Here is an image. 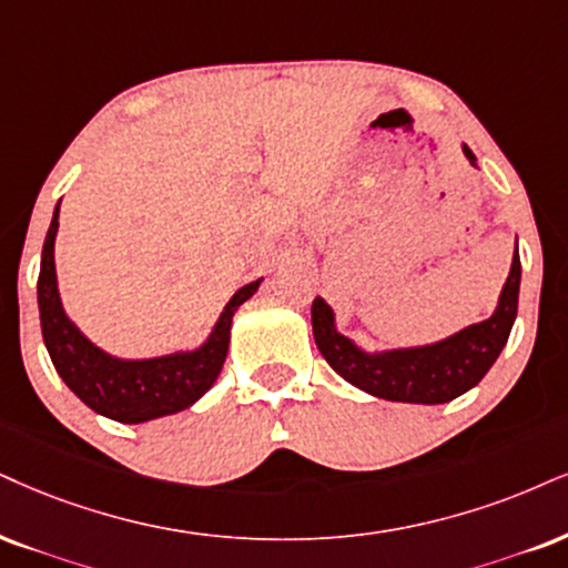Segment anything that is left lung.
I'll return each instance as SVG.
<instances>
[{
	"label": "left lung",
	"instance_id": "obj_1",
	"mask_svg": "<svg viewBox=\"0 0 568 568\" xmlns=\"http://www.w3.org/2000/svg\"><path fill=\"white\" fill-rule=\"evenodd\" d=\"M460 146H464L468 163L479 168L474 152L466 144ZM519 286L521 261L519 244H516L514 263H510L493 316L460 328L450 337L416 347L366 349L339 332L334 307L324 297L313 300L311 307L313 337H316V345L328 366L337 371L342 379L368 395L392 403H450L477 387L493 368V363L498 361L510 328H514L516 311H519Z\"/></svg>",
	"mask_w": 568,
	"mask_h": 568
}]
</instances>
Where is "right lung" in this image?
Masks as SVG:
<instances>
[{"label": "right lung", "mask_w": 568, "mask_h": 568, "mask_svg": "<svg viewBox=\"0 0 568 568\" xmlns=\"http://www.w3.org/2000/svg\"><path fill=\"white\" fill-rule=\"evenodd\" d=\"M60 229V202L49 223L39 271V316L49 358L60 379L83 405L121 424H144L171 416L200 400L219 379L229 353L231 321L242 303L255 295L263 278L240 286L221 311L219 321L197 347L155 355L118 358L97 347L62 307L54 268V240Z\"/></svg>", "instance_id": "1"}]
</instances>
